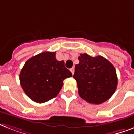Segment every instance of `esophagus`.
Here are the masks:
<instances>
[{"mask_svg": "<svg viewBox=\"0 0 134 134\" xmlns=\"http://www.w3.org/2000/svg\"><path fill=\"white\" fill-rule=\"evenodd\" d=\"M70 71H71V72L72 73V74H74V67L71 68V69H70Z\"/></svg>", "mask_w": 134, "mask_h": 134, "instance_id": "obj_1", "label": "esophagus"}]
</instances>
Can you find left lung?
Listing matches in <instances>:
<instances>
[{"instance_id":"8db88e82","label":"left lung","mask_w":134,"mask_h":134,"mask_svg":"<svg viewBox=\"0 0 134 134\" xmlns=\"http://www.w3.org/2000/svg\"><path fill=\"white\" fill-rule=\"evenodd\" d=\"M74 79L76 81L79 96L86 102L101 104L114 94L118 77L113 65L105 58L92 57L87 53L78 58Z\"/></svg>"}]
</instances>
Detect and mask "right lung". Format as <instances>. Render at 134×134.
<instances>
[{
  "label": "right lung",
  "mask_w": 134,
  "mask_h": 134,
  "mask_svg": "<svg viewBox=\"0 0 134 134\" xmlns=\"http://www.w3.org/2000/svg\"><path fill=\"white\" fill-rule=\"evenodd\" d=\"M72 76L64 61L55 58V52L45 51L25 63L19 75L20 83L28 97L37 103H44L55 97L63 81Z\"/></svg>",
  "instance_id": "1"
}]
</instances>
